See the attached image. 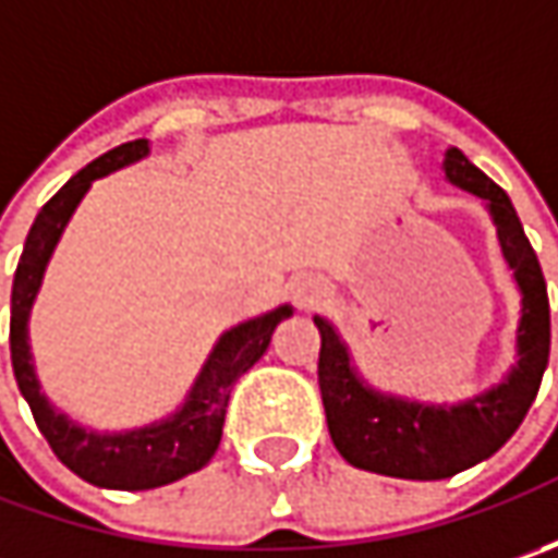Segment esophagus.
Instances as JSON below:
<instances>
[{
	"mask_svg": "<svg viewBox=\"0 0 558 558\" xmlns=\"http://www.w3.org/2000/svg\"><path fill=\"white\" fill-rule=\"evenodd\" d=\"M291 301L298 304V307H313V304H319L329 291L323 286V279H316V276H301V279H294L289 286Z\"/></svg>",
	"mask_w": 558,
	"mask_h": 558,
	"instance_id": "obj_1",
	"label": "esophagus"
}]
</instances>
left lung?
Here are the masks:
<instances>
[{
  "label": "left lung",
  "instance_id": "1",
  "mask_svg": "<svg viewBox=\"0 0 558 558\" xmlns=\"http://www.w3.org/2000/svg\"><path fill=\"white\" fill-rule=\"evenodd\" d=\"M444 177L482 198L522 294L515 363L504 381L460 403H425L378 391L356 369L351 348L332 323L326 316H313L323 335L319 391L338 453L354 469L410 482L450 478L494 457L522 425L549 363L547 282L509 195L460 148H447Z\"/></svg>",
  "mask_w": 558,
  "mask_h": 558
}]
</instances>
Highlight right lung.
<instances>
[{"label": "right lung", "mask_w": 558, "mask_h": 558, "mask_svg": "<svg viewBox=\"0 0 558 558\" xmlns=\"http://www.w3.org/2000/svg\"><path fill=\"white\" fill-rule=\"evenodd\" d=\"M145 155H148V140L123 142L61 185L36 214L11 286V369L21 395L31 403V413L43 438L49 440L54 457L83 482L96 487H114V490H151L161 484L180 482L207 465L223 438V418L232 385L267 354L276 326L294 313L291 304H279L276 311L260 313L254 319L226 329L204 360L202 373L195 375L183 403L170 416L142 428H126V432L86 428L68 413H61L43 395V385L33 366L27 326L54 245L64 226L71 223L83 195L89 192V185L120 167L142 161Z\"/></svg>", "instance_id": "obj_1"}]
</instances>
